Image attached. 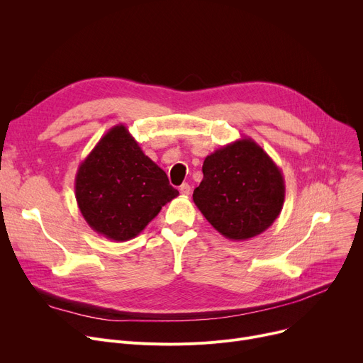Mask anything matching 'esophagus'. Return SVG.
I'll return each instance as SVG.
<instances>
[{
    "mask_svg": "<svg viewBox=\"0 0 363 363\" xmlns=\"http://www.w3.org/2000/svg\"><path fill=\"white\" fill-rule=\"evenodd\" d=\"M179 191L182 196H189V193H191V186H189L188 184H182L179 186Z\"/></svg>",
    "mask_w": 363,
    "mask_h": 363,
    "instance_id": "34e87169",
    "label": "esophagus"
}]
</instances>
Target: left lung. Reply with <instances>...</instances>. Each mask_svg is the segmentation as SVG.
I'll return each instance as SVG.
<instances>
[{
    "instance_id": "8db88e82",
    "label": "left lung",
    "mask_w": 363,
    "mask_h": 363,
    "mask_svg": "<svg viewBox=\"0 0 363 363\" xmlns=\"http://www.w3.org/2000/svg\"><path fill=\"white\" fill-rule=\"evenodd\" d=\"M285 199L281 169L252 138L226 144L203 163V181L193 200L228 240H250L275 222Z\"/></svg>"
}]
</instances>
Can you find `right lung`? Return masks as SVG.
I'll list each match as a JSON object with an SVG mask.
<instances>
[{
    "instance_id": "add662e5",
    "label": "right lung",
    "mask_w": 363,
    "mask_h": 363,
    "mask_svg": "<svg viewBox=\"0 0 363 363\" xmlns=\"http://www.w3.org/2000/svg\"><path fill=\"white\" fill-rule=\"evenodd\" d=\"M74 196L92 230L119 242L135 238L179 193L121 123L79 164Z\"/></svg>"
}]
</instances>
